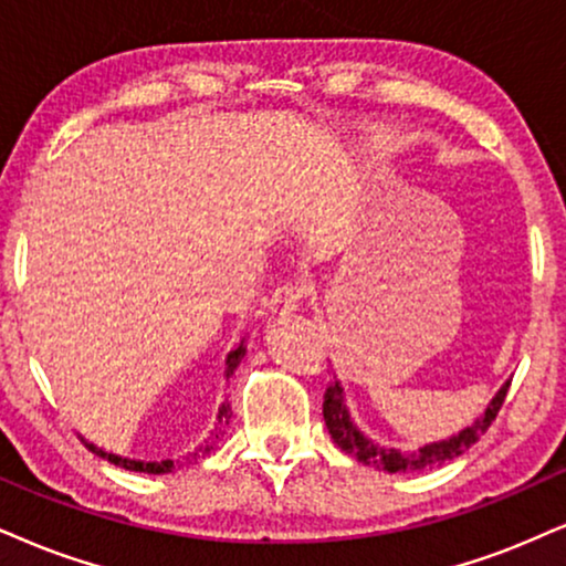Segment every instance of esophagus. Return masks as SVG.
Returning <instances> with one entry per match:
<instances>
[{"label":"esophagus","instance_id":"1","mask_svg":"<svg viewBox=\"0 0 566 566\" xmlns=\"http://www.w3.org/2000/svg\"><path fill=\"white\" fill-rule=\"evenodd\" d=\"M306 296V285L304 283H283L277 285L275 294L270 298V312L272 315H289V312H294L298 304H302V298Z\"/></svg>","mask_w":566,"mask_h":566}]
</instances>
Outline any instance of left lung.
Listing matches in <instances>:
<instances>
[{
	"label": "left lung",
	"instance_id": "obj_1",
	"mask_svg": "<svg viewBox=\"0 0 566 566\" xmlns=\"http://www.w3.org/2000/svg\"><path fill=\"white\" fill-rule=\"evenodd\" d=\"M506 390H509V382L499 390L496 399L488 403L485 415L478 417L470 428H464L459 436L449 438V441L424 446V449H420L417 453L382 449V446H375L369 438L361 436V432L354 428L352 417H348L346 403H344V390H340L338 382H333V386L325 390L323 417H325L327 430H331V438L338 443V449L352 453V457H357L361 464L378 467L382 472H415V470H424V467L430 464L449 462V459L464 453L470 446H475L480 438L485 436V430L491 428L493 420H496L501 403L506 399Z\"/></svg>",
	"mask_w": 566,
	"mask_h": 566
}]
</instances>
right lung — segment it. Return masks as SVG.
<instances>
[{
	"mask_svg": "<svg viewBox=\"0 0 566 566\" xmlns=\"http://www.w3.org/2000/svg\"><path fill=\"white\" fill-rule=\"evenodd\" d=\"M243 354H247V346H243V340L239 346L233 348V352L228 354V359H226V375H233L235 373V367H239V361L243 359ZM228 420H230V407H226V403H222L220 407V415H218V424H228ZM218 438V436H214ZM91 451L96 453V457H102V459H107V462H113V464H120V467H125V470H134V472H149V475H165V472H172L176 470V462H172V459H165V462H134V459H120V457H115V453H107V451H102V449H96L94 443H86ZM212 449V446H199L197 451H191L188 453V457L191 459H186L188 464L191 462H197L199 457H205V453Z\"/></svg>",
	"mask_w": 566,
	"mask_h": 566,
	"instance_id": "right-lung-1",
	"label": "right lung"
}]
</instances>
